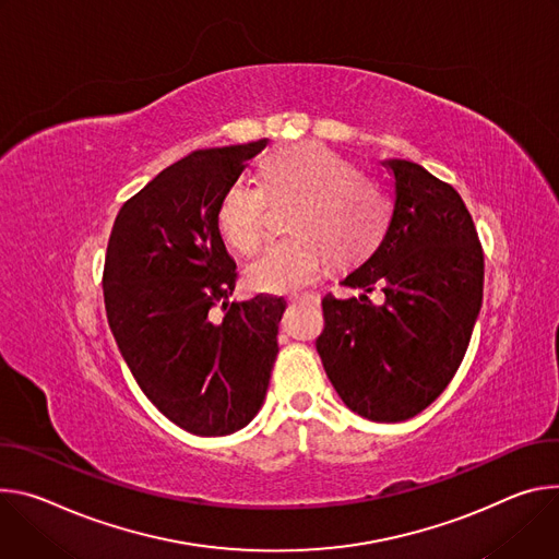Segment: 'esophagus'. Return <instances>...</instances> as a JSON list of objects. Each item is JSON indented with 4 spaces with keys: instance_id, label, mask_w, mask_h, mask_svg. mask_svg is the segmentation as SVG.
Masks as SVG:
<instances>
[{
    "instance_id": "obj_1",
    "label": "esophagus",
    "mask_w": 559,
    "mask_h": 559,
    "mask_svg": "<svg viewBox=\"0 0 559 559\" xmlns=\"http://www.w3.org/2000/svg\"><path fill=\"white\" fill-rule=\"evenodd\" d=\"M293 301H304V304H311V306H318L320 304V297L313 295V293H295L290 295Z\"/></svg>"
}]
</instances>
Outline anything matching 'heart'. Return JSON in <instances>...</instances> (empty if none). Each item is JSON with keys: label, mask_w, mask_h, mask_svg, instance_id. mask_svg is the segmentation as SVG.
<instances>
[{"label": "heart", "mask_w": 559, "mask_h": 559, "mask_svg": "<svg viewBox=\"0 0 559 559\" xmlns=\"http://www.w3.org/2000/svg\"><path fill=\"white\" fill-rule=\"evenodd\" d=\"M273 202L295 200L288 215L293 237L271 241L246 266V280L264 293H290L313 284L326 255L346 264L373 248L391 217L382 186L318 142L275 148L262 166V186L239 179L224 191L217 228L239 253H253L266 230Z\"/></svg>", "instance_id": "obj_1"}]
</instances>
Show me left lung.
<instances>
[{
    "label": "left lung",
    "instance_id": "1",
    "mask_svg": "<svg viewBox=\"0 0 559 559\" xmlns=\"http://www.w3.org/2000/svg\"><path fill=\"white\" fill-rule=\"evenodd\" d=\"M393 211L378 248L322 299L316 346L342 402L370 421H404L453 380L481 308L484 255L453 186L419 164L386 159ZM376 285L385 301L365 293Z\"/></svg>",
    "mask_w": 559,
    "mask_h": 559
}]
</instances>
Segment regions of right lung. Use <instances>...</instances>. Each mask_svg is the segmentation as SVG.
Returning <instances> with one entry per match:
<instances>
[{
    "instance_id": "1",
    "label": "right lung",
    "mask_w": 559,
    "mask_h": 559,
    "mask_svg": "<svg viewBox=\"0 0 559 559\" xmlns=\"http://www.w3.org/2000/svg\"><path fill=\"white\" fill-rule=\"evenodd\" d=\"M266 140L193 151L164 168L115 217L104 266L112 337L144 395L179 428L219 438L264 404L284 297L228 301L235 260L217 206ZM222 300L225 316L210 308Z\"/></svg>"
}]
</instances>
